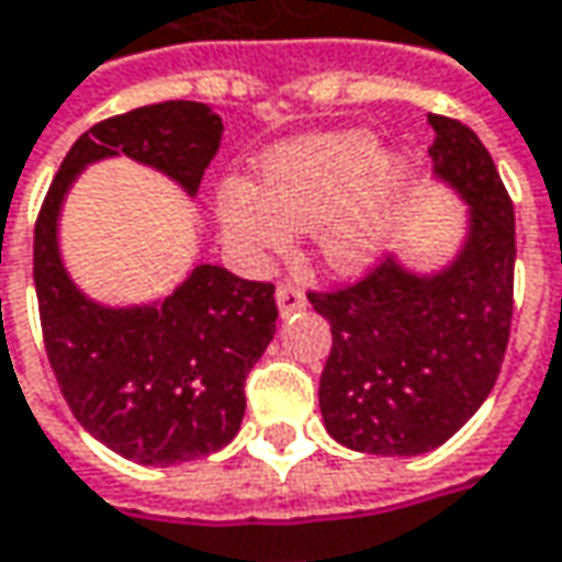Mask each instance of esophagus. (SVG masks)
I'll return each mask as SVG.
<instances>
[{
  "mask_svg": "<svg viewBox=\"0 0 562 562\" xmlns=\"http://www.w3.org/2000/svg\"><path fill=\"white\" fill-rule=\"evenodd\" d=\"M274 296H278V308H281V315H290V312H296V308L306 306V293L296 288V284H278Z\"/></svg>",
  "mask_w": 562,
  "mask_h": 562,
  "instance_id": "obj_1",
  "label": "esophagus"
}]
</instances>
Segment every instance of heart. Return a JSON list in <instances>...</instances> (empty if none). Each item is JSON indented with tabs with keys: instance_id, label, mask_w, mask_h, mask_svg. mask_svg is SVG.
Returning a JSON list of instances; mask_svg holds the SVG:
<instances>
[{
	"instance_id": "b5f03b06",
	"label": "heart",
	"mask_w": 562,
	"mask_h": 562,
	"mask_svg": "<svg viewBox=\"0 0 562 562\" xmlns=\"http://www.w3.org/2000/svg\"><path fill=\"white\" fill-rule=\"evenodd\" d=\"M408 184V160L380 157L371 132L303 135L259 160L254 188L222 194L220 222L259 259L288 254L290 235L318 232L322 259L334 272H361L395 237Z\"/></svg>"
}]
</instances>
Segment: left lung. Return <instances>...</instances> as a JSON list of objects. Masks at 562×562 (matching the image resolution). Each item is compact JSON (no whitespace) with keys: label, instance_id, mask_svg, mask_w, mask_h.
I'll return each mask as SVG.
<instances>
[{"label":"left lung","instance_id":"1","mask_svg":"<svg viewBox=\"0 0 562 562\" xmlns=\"http://www.w3.org/2000/svg\"><path fill=\"white\" fill-rule=\"evenodd\" d=\"M436 176L470 201L458 262L420 278L380 259L308 303L330 322L318 405L327 432L368 454H424L476 414L498 380L514 318V201L476 132L430 114Z\"/></svg>","mask_w":562,"mask_h":562}]
</instances>
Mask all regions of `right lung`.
I'll return each mask as SVG.
<instances>
[{"mask_svg":"<svg viewBox=\"0 0 562 562\" xmlns=\"http://www.w3.org/2000/svg\"><path fill=\"white\" fill-rule=\"evenodd\" d=\"M220 145L222 120L201 101L108 116L67 150L36 216L33 281L48 364L79 424L138 464H184L235 439L247 374L274 337V284L198 266L160 306H95L64 272L58 210L79 169L114 154L164 169L194 194Z\"/></svg>","mask_w":562,"mask_h":562,"instance_id":"1","label":"right lung"}]
</instances>
